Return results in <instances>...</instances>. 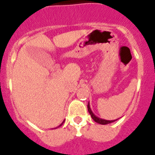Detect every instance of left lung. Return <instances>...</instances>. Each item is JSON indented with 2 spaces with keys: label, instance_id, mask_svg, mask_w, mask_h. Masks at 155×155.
Wrapping results in <instances>:
<instances>
[{
  "label": "left lung",
  "instance_id": "8db88e82",
  "mask_svg": "<svg viewBox=\"0 0 155 155\" xmlns=\"http://www.w3.org/2000/svg\"><path fill=\"white\" fill-rule=\"evenodd\" d=\"M87 110H88V112H89V113H90V115H91L92 120H94V122L98 123V124H102V125H105V124H111V123H113V122L116 121V120H102V119L98 118V117L94 116V113L91 112V108H90V105H89V102H88V104H87Z\"/></svg>",
  "mask_w": 155,
  "mask_h": 155
}]
</instances>
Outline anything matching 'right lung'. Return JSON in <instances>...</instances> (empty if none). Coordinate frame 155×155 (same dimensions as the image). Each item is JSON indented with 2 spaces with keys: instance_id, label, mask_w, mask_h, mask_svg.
Instances as JSON below:
<instances>
[{
  "instance_id": "1",
  "label": "right lung",
  "mask_w": 155,
  "mask_h": 155,
  "mask_svg": "<svg viewBox=\"0 0 155 155\" xmlns=\"http://www.w3.org/2000/svg\"><path fill=\"white\" fill-rule=\"evenodd\" d=\"M62 124H61V125H60V127H61V126H62Z\"/></svg>"
}]
</instances>
